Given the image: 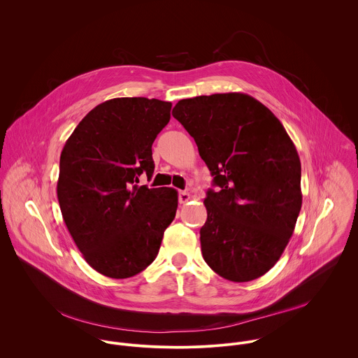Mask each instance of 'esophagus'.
I'll use <instances>...</instances> for the list:
<instances>
[{"label":"esophagus","instance_id":"esophagus-1","mask_svg":"<svg viewBox=\"0 0 358 358\" xmlns=\"http://www.w3.org/2000/svg\"><path fill=\"white\" fill-rule=\"evenodd\" d=\"M190 199H192V196L187 192H179V203L180 204H186Z\"/></svg>","mask_w":358,"mask_h":358}]
</instances>
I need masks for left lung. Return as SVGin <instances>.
Wrapping results in <instances>:
<instances>
[{"mask_svg": "<svg viewBox=\"0 0 358 358\" xmlns=\"http://www.w3.org/2000/svg\"><path fill=\"white\" fill-rule=\"evenodd\" d=\"M219 190H208L200 230L206 264L247 282L282 255L302 208L301 159L280 120L255 98L215 94L176 103Z\"/></svg>", "mask_w": 358, "mask_h": 358, "instance_id": "8db88e82", "label": "left lung"}]
</instances>
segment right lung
<instances>
[{"instance_id":"add662e5","label":"right lung","mask_w":358,"mask_h":358,"mask_svg":"<svg viewBox=\"0 0 358 358\" xmlns=\"http://www.w3.org/2000/svg\"><path fill=\"white\" fill-rule=\"evenodd\" d=\"M172 103L115 98L77 125L60 154L57 200L87 263L110 278L145 270L176 215L172 187L138 186L153 175L154 139L169 122Z\"/></svg>"}]
</instances>
